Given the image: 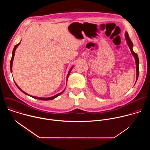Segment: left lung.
Here are the masks:
<instances>
[{
  "mask_svg": "<svg viewBox=\"0 0 150 150\" xmlns=\"http://www.w3.org/2000/svg\"><path fill=\"white\" fill-rule=\"evenodd\" d=\"M125 38L126 39V41H127V45L129 47V49L131 50V53L132 54V55L134 56V58L135 59V62H136V69H137V80H136V82L138 79V75H139V59H138V56L137 55V53H135L134 51H133V49H132V47H133V44L132 42L129 37V35H128V33L127 32L125 33Z\"/></svg>",
  "mask_w": 150,
  "mask_h": 150,
  "instance_id": "1",
  "label": "left lung"
}]
</instances>
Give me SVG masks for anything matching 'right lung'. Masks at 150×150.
<instances>
[{
	"instance_id": "1",
	"label": "right lung",
	"mask_w": 150,
	"mask_h": 150,
	"mask_svg": "<svg viewBox=\"0 0 150 150\" xmlns=\"http://www.w3.org/2000/svg\"><path fill=\"white\" fill-rule=\"evenodd\" d=\"M20 44V42L19 43H18V45H16L15 47H14V48H13V51H12V58H11V64H10V67H11V71L12 72V63H13V58H14V55H15V50H16V49L17 48V47L19 46V45ZM72 68L70 69V71H69V73H68V76H67V80H68V76H69V74H70V73H71V70H72ZM15 85H16V87L21 91H22L23 93H24V94H27V95H28V96H30V95H28V94H27L26 93H25L24 91H23V90H21V89L18 87V85L15 83ZM64 91L65 90H63L62 92H61V93H59V94H56V95H55V96H53V97H48V98H41V97H34V96H31V97H33V98H36V99H39V100H53V99H54V98H56L57 97H58L59 96H60Z\"/></svg>"
}]
</instances>
